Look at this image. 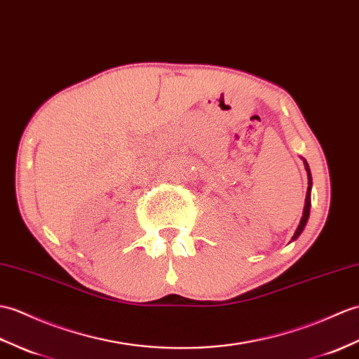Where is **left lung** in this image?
<instances>
[{
  "label": "left lung",
  "mask_w": 359,
  "mask_h": 359,
  "mask_svg": "<svg viewBox=\"0 0 359 359\" xmlns=\"http://www.w3.org/2000/svg\"><path fill=\"white\" fill-rule=\"evenodd\" d=\"M303 162H304V168H306V172H307V193H306V200H304V210H303V217H302V220H299V224H298V228H297V231H295V234L292 236V240L290 241H295L298 237H299V234H302V232L304 231V228H306V223H307V220H309V215H311V191H312V176H311V168H309V165H307V162H306V159H303Z\"/></svg>",
  "instance_id": "left-lung-1"
}]
</instances>
